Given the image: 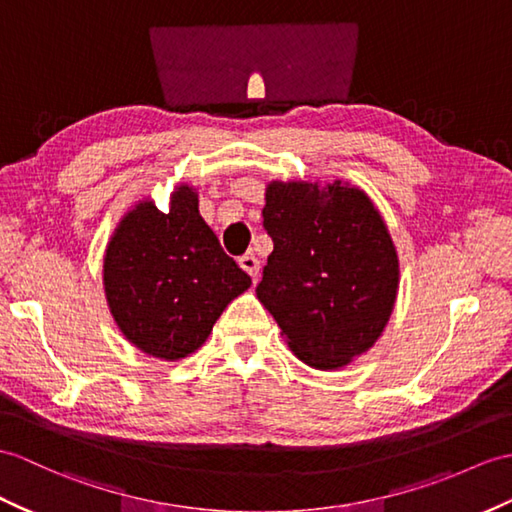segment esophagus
<instances>
[{
	"mask_svg": "<svg viewBox=\"0 0 512 512\" xmlns=\"http://www.w3.org/2000/svg\"><path fill=\"white\" fill-rule=\"evenodd\" d=\"M240 268H242L244 272H248V275H251L253 279H257V275H259V259H257L253 253L242 255V257H240Z\"/></svg>",
	"mask_w": 512,
	"mask_h": 512,
	"instance_id": "34e87169",
	"label": "esophagus"
}]
</instances>
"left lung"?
Returning <instances> with one entry per match:
<instances>
[{
	"instance_id": "8db88e82",
	"label": "left lung",
	"mask_w": 512,
	"mask_h": 512,
	"mask_svg": "<svg viewBox=\"0 0 512 512\" xmlns=\"http://www.w3.org/2000/svg\"><path fill=\"white\" fill-rule=\"evenodd\" d=\"M264 229L275 248L255 292L296 358L334 371L371 349L399 290L395 244L373 200L342 181H272Z\"/></svg>"
}]
</instances>
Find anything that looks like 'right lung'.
I'll use <instances>...</instances> for the list:
<instances>
[{"label": "right lung", "instance_id": "right-lung-1", "mask_svg": "<svg viewBox=\"0 0 512 512\" xmlns=\"http://www.w3.org/2000/svg\"><path fill=\"white\" fill-rule=\"evenodd\" d=\"M104 294L117 327L152 358L176 362L205 344L251 277L202 220L194 187L178 185L163 213L139 200L104 255Z\"/></svg>", "mask_w": 512, "mask_h": 512}]
</instances>
